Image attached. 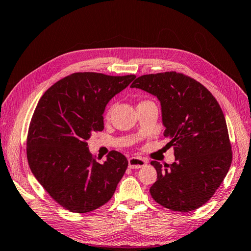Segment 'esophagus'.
<instances>
[{
  "label": "esophagus",
  "instance_id": "esophagus-1",
  "mask_svg": "<svg viewBox=\"0 0 251 251\" xmlns=\"http://www.w3.org/2000/svg\"><path fill=\"white\" fill-rule=\"evenodd\" d=\"M146 164H147L146 161L141 159V158L132 157L129 159V168L130 169H141Z\"/></svg>",
  "mask_w": 251,
  "mask_h": 251
}]
</instances>
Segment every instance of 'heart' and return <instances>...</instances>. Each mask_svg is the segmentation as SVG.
Listing matches in <instances>:
<instances>
[{"instance_id":"b5f03b06","label":"heart","mask_w":251,"mask_h":251,"mask_svg":"<svg viewBox=\"0 0 251 251\" xmlns=\"http://www.w3.org/2000/svg\"><path fill=\"white\" fill-rule=\"evenodd\" d=\"M108 115H109V114H107V116H106V117H108Z\"/></svg>"}]
</instances>
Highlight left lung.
<instances>
[{
  "label": "left lung",
  "instance_id": "1",
  "mask_svg": "<svg viewBox=\"0 0 251 251\" xmlns=\"http://www.w3.org/2000/svg\"><path fill=\"white\" fill-rule=\"evenodd\" d=\"M131 88L142 89L161 104L166 146L174 148L175 162L164 168L157 161L153 200L175 211L201 207L224 181L232 162L225 115L202 83L176 72L138 77Z\"/></svg>",
  "mask_w": 251,
  "mask_h": 251
}]
</instances>
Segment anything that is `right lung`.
<instances>
[{
  "label": "right lung",
  "instance_id": "obj_1",
  "mask_svg": "<svg viewBox=\"0 0 251 251\" xmlns=\"http://www.w3.org/2000/svg\"><path fill=\"white\" fill-rule=\"evenodd\" d=\"M135 77L74 73L37 103L27 133V162L49 196L70 211L83 214L107 203L125 175L124 154L113 150L99 162L87 141L104 129L106 105Z\"/></svg>",
  "mask_w": 251,
  "mask_h": 251
}]
</instances>
